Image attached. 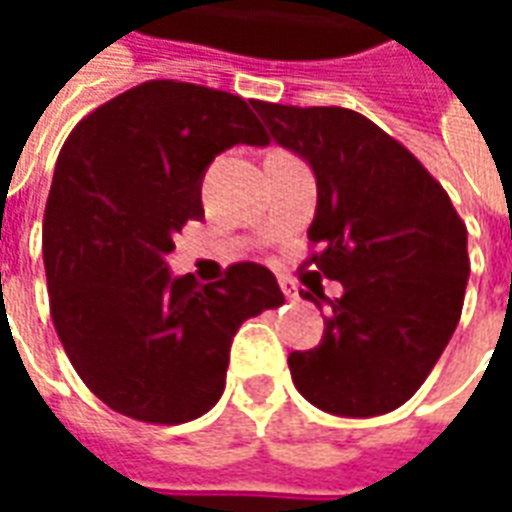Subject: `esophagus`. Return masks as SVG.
Masks as SVG:
<instances>
[{
	"label": "esophagus",
	"instance_id": "obj_1",
	"mask_svg": "<svg viewBox=\"0 0 512 512\" xmlns=\"http://www.w3.org/2000/svg\"><path fill=\"white\" fill-rule=\"evenodd\" d=\"M279 288H282V293H285L288 299H296V296H299V288H296L293 279H279Z\"/></svg>",
	"mask_w": 512,
	"mask_h": 512
}]
</instances>
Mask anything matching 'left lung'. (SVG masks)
I'll return each mask as SVG.
<instances>
[{"instance_id": "1", "label": "left lung", "mask_w": 512, "mask_h": 512, "mask_svg": "<svg viewBox=\"0 0 512 512\" xmlns=\"http://www.w3.org/2000/svg\"><path fill=\"white\" fill-rule=\"evenodd\" d=\"M271 139L310 164L318 205L307 238L318 277L304 293L323 318L321 343L288 356L312 406L378 417L403 406L450 343L469 282L466 224L447 191L406 147L343 106L252 101Z\"/></svg>"}]
</instances>
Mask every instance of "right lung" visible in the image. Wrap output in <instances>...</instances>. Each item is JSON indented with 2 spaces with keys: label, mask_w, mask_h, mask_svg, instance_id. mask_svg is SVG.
I'll list each match as a JSON object with an SVG mask.
<instances>
[{
  "label": "right lung",
  "mask_w": 512,
  "mask_h": 512,
  "mask_svg": "<svg viewBox=\"0 0 512 512\" xmlns=\"http://www.w3.org/2000/svg\"><path fill=\"white\" fill-rule=\"evenodd\" d=\"M233 145H268L244 98L161 79L98 106L57 158L43 219L51 321L90 392L131 419L202 417L238 326L285 301L257 263L213 285L169 274L175 235L205 216L202 178Z\"/></svg>",
  "instance_id": "right-lung-1"
}]
</instances>
